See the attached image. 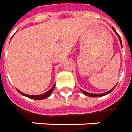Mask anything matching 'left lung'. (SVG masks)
I'll return each mask as SVG.
<instances>
[{
	"instance_id": "8db88e82",
	"label": "left lung",
	"mask_w": 132,
	"mask_h": 132,
	"mask_svg": "<svg viewBox=\"0 0 132 132\" xmlns=\"http://www.w3.org/2000/svg\"><path fill=\"white\" fill-rule=\"evenodd\" d=\"M112 30L115 32V33L117 34V35L118 36V37H119V41H120V43H121V47H122V42H121V37L119 36V35L118 34L117 32V31L115 30V29L112 27ZM117 86V85H116ZM116 86L114 87L113 88H112L111 90H108V92H106V93H101V94H94V93H88V92H86V91H84V90H82V89H80L81 91L84 93V94H85L86 95L88 96V97H102V96H104V95H106L108 94V93H110V92H112V90L114 89V88L116 87Z\"/></svg>"
}]
</instances>
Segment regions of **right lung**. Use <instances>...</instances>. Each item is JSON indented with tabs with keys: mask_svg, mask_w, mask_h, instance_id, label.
Masks as SVG:
<instances>
[{
	"mask_svg": "<svg viewBox=\"0 0 132 132\" xmlns=\"http://www.w3.org/2000/svg\"><path fill=\"white\" fill-rule=\"evenodd\" d=\"M54 87H55V84H54V86H52V88H50V89L48 91H47V92L45 93H44V94L38 95H26V94H25V93H22L21 91H20L19 90H18V89H17V90H18V92L20 93L21 95H22L25 96V97H29V98H30V99H33V100H42L46 99L47 97H49V96L51 95L52 93V91H53Z\"/></svg>",
	"mask_w": 132,
	"mask_h": 132,
	"instance_id": "1",
	"label": "right lung"
}]
</instances>
